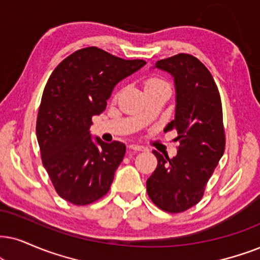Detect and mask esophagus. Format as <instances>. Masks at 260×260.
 Listing matches in <instances>:
<instances>
[{
	"label": "esophagus",
	"mask_w": 260,
	"mask_h": 260,
	"mask_svg": "<svg viewBox=\"0 0 260 260\" xmlns=\"http://www.w3.org/2000/svg\"><path fill=\"white\" fill-rule=\"evenodd\" d=\"M129 149L133 151H144L145 150V147L141 145H137V144H132V145H129Z\"/></svg>",
	"instance_id": "esophagus-1"
}]
</instances>
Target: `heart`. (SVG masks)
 Masks as SVG:
<instances>
[{
  "label": "heart",
  "mask_w": 260,
  "mask_h": 260,
  "mask_svg": "<svg viewBox=\"0 0 260 260\" xmlns=\"http://www.w3.org/2000/svg\"><path fill=\"white\" fill-rule=\"evenodd\" d=\"M144 88H145L146 93H150V92L159 90V88H169L170 90V86L166 79L160 78L158 75H150L144 80ZM119 93L120 92H116L115 97L119 96Z\"/></svg>",
  "instance_id": "1"
}]
</instances>
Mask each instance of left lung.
<instances>
[{"mask_svg":"<svg viewBox=\"0 0 260 260\" xmlns=\"http://www.w3.org/2000/svg\"><path fill=\"white\" fill-rule=\"evenodd\" d=\"M174 77L175 119L164 132L176 131L177 154L153 151L157 168L146 181L150 199L163 211L179 213L197 205L224 153L225 134L218 87L198 58L177 54L156 62Z\"/></svg>","mask_w":260,"mask_h":260,"instance_id":"8db88e82","label":"left lung"}]
</instances>
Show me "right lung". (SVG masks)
<instances>
[{
  "label": "right lung",
  "mask_w": 260,
  "mask_h": 260,
  "mask_svg": "<svg viewBox=\"0 0 260 260\" xmlns=\"http://www.w3.org/2000/svg\"><path fill=\"white\" fill-rule=\"evenodd\" d=\"M145 63L87 47L66 57L49 77L36 133L43 166L61 198L88 205L109 192L126 145L100 138L93 143L88 129L115 85Z\"/></svg>",
  "instance_id": "add662e5"
}]
</instances>
